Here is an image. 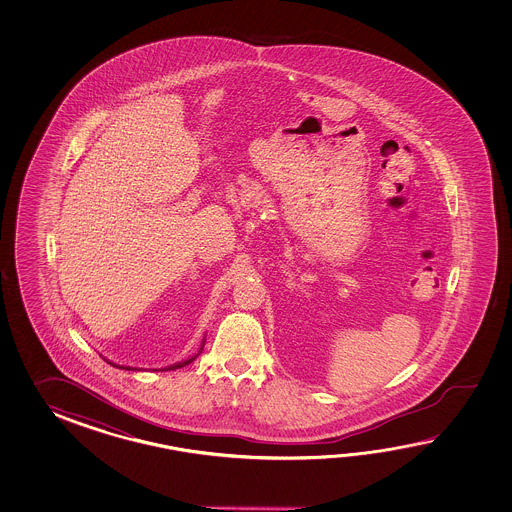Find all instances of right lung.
Returning a JSON list of instances; mask_svg holds the SVG:
<instances>
[{"instance_id": "add662e5", "label": "right lung", "mask_w": 512, "mask_h": 512, "mask_svg": "<svg viewBox=\"0 0 512 512\" xmlns=\"http://www.w3.org/2000/svg\"><path fill=\"white\" fill-rule=\"evenodd\" d=\"M203 346H205V340H203V344H201V349H203ZM199 353H201V351H199ZM199 353H197V355H199ZM196 357H192V359L183 360V362H177V364H172V366H168V368H163V370L161 371L177 370V368H183V366H188V364H190L192 360H196ZM109 364H111V366H115V368H120V370H137V368H130V366H119V364H113V362H109Z\"/></svg>"}]
</instances>
